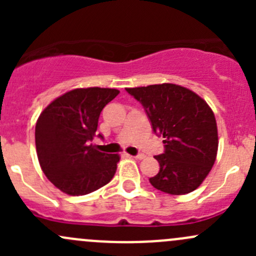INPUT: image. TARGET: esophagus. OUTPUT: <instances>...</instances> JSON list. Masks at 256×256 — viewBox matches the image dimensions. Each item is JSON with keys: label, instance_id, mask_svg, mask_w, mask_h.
Returning <instances> with one entry per match:
<instances>
[{"label": "esophagus", "instance_id": "34e87169", "mask_svg": "<svg viewBox=\"0 0 256 256\" xmlns=\"http://www.w3.org/2000/svg\"><path fill=\"white\" fill-rule=\"evenodd\" d=\"M128 157H132V158H136V160H144V154H136V156H131V154H128Z\"/></svg>", "mask_w": 256, "mask_h": 256}]
</instances>
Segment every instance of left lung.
Returning <instances> with one entry per match:
<instances>
[{
    "instance_id": "1",
    "label": "left lung",
    "mask_w": 256,
    "mask_h": 256,
    "mask_svg": "<svg viewBox=\"0 0 256 256\" xmlns=\"http://www.w3.org/2000/svg\"><path fill=\"white\" fill-rule=\"evenodd\" d=\"M126 92L142 104L154 132L164 138V152L154 156L160 171L150 183L168 194L193 192L210 172L218 151L216 121L209 105L192 90L170 82Z\"/></svg>"
}]
</instances>
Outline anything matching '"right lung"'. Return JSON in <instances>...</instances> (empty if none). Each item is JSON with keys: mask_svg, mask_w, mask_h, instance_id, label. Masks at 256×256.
<instances>
[{"mask_svg": "<svg viewBox=\"0 0 256 256\" xmlns=\"http://www.w3.org/2000/svg\"><path fill=\"white\" fill-rule=\"evenodd\" d=\"M118 92L98 86L74 89L40 112L36 124L38 161L62 192L84 196L112 180L120 156L100 152L92 141L96 136L100 112Z\"/></svg>", "mask_w": 256, "mask_h": 256, "instance_id": "obj_1", "label": "right lung"}]
</instances>
